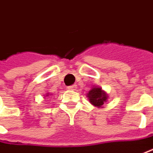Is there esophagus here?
<instances>
[{"mask_svg":"<svg viewBox=\"0 0 153 153\" xmlns=\"http://www.w3.org/2000/svg\"><path fill=\"white\" fill-rule=\"evenodd\" d=\"M68 90H71V91H75L77 89V85H70L68 87Z\"/></svg>","mask_w":153,"mask_h":153,"instance_id":"obj_1","label":"esophagus"}]
</instances>
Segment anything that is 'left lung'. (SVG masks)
<instances>
[{"label": "left lung", "instance_id": "obj_1", "mask_svg": "<svg viewBox=\"0 0 153 153\" xmlns=\"http://www.w3.org/2000/svg\"><path fill=\"white\" fill-rule=\"evenodd\" d=\"M89 102L97 108H103V105L108 101L109 95L99 86H93L86 94Z\"/></svg>", "mask_w": 153, "mask_h": 153}]
</instances>
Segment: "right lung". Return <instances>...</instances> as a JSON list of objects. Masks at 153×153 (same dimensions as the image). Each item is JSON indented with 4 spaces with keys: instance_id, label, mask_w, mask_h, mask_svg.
I'll list each match as a JSON object with an SVG mask.
<instances>
[{
    "instance_id": "obj_1",
    "label": "right lung",
    "mask_w": 153,
    "mask_h": 153,
    "mask_svg": "<svg viewBox=\"0 0 153 153\" xmlns=\"http://www.w3.org/2000/svg\"><path fill=\"white\" fill-rule=\"evenodd\" d=\"M50 95H51V94H50V92H48V93H45V95H44V97H50ZM48 98H49V97H48Z\"/></svg>"
}]
</instances>
